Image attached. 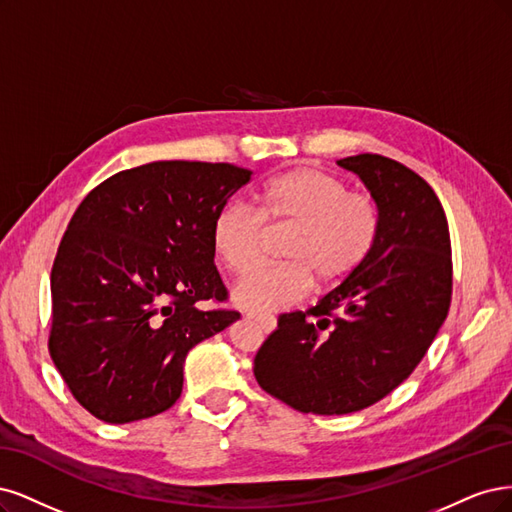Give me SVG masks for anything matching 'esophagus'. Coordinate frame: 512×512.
Returning <instances> with one entry per match:
<instances>
[{
    "label": "esophagus",
    "mask_w": 512,
    "mask_h": 512,
    "mask_svg": "<svg viewBox=\"0 0 512 512\" xmlns=\"http://www.w3.org/2000/svg\"><path fill=\"white\" fill-rule=\"evenodd\" d=\"M253 321H257L263 329H266V332H272V329H274V325H276V319L272 317V315H255V312H253V315H249Z\"/></svg>",
    "instance_id": "esophagus-1"
}]
</instances>
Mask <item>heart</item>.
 I'll return each mask as SVG.
<instances>
[{"instance_id":"heart-1","label":"heart","mask_w":512,"mask_h":512,"mask_svg":"<svg viewBox=\"0 0 512 512\" xmlns=\"http://www.w3.org/2000/svg\"><path fill=\"white\" fill-rule=\"evenodd\" d=\"M263 227H287L283 263L244 276L234 302L249 310H283L302 302L315 280L338 285L364 263L381 232V208L368 193L349 191L334 172L300 166L257 187L253 212L227 204L214 214L210 242L232 274L249 272L261 255Z\"/></svg>"}]
</instances>
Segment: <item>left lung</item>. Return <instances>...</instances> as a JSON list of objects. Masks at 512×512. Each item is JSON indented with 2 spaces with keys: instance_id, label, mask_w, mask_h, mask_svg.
Returning <instances> with one entry per match:
<instances>
[{
  "instance_id": "obj_1",
  "label": "left lung",
  "mask_w": 512,
  "mask_h": 512,
  "mask_svg": "<svg viewBox=\"0 0 512 512\" xmlns=\"http://www.w3.org/2000/svg\"><path fill=\"white\" fill-rule=\"evenodd\" d=\"M381 208L370 257L306 312L278 319L255 355L263 391L300 412L349 415L419 366L449 315V223L434 189L383 155L344 157Z\"/></svg>"
}]
</instances>
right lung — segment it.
<instances>
[{
	"instance_id": "obj_1",
	"label": "right lung",
	"mask_w": 512,
	"mask_h": 512,
	"mask_svg": "<svg viewBox=\"0 0 512 512\" xmlns=\"http://www.w3.org/2000/svg\"><path fill=\"white\" fill-rule=\"evenodd\" d=\"M251 176L232 163L153 161L106 178L76 208L51 272L48 351L93 417L168 410L187 353L240 319L200 304L227 300L210 229Z\"/></svg>"
}]
</instances>
